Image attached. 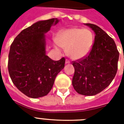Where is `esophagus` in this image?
Wrapping results in <instances>:
<instances>
[{
    "mask_svg": "<svg viewBox=\"0 0 124 124\" xmlns=\"http://www.w3.org/2000/svg\"><path fill=\"white\" fill-rule=\"evenodd\" d=\"M69 63H70V61L68 59H66L65 60V64H69Z\"/></svg>",
    "mask_w": 124,
    "mask_h": 124,
    "instance_id": "obj_1",
    "label": "esophagus"
}]
</instances>
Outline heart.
<instances>
[{
	"instance_id": "b5f03b06",
	"label": "heart",
	"mask_w": 124,
	"mask_h": 124,
	"mask_svg": "<svg viewBox=\"0 0 124 124\" xmlns=\"http://www.w3.org/2000/svg\"><path fill=\"white\" fill-rule=\"evenodd\" d=\"M55 40L57 45L66 50V53L70 58L79 59L91 50L94 36L87 29L72 28L59 32Z\"/></svg>"
}]
</instances>
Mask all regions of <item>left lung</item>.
<instances>
[{
  "label": "left lung",
  "instance_id": "left-lung-1",
  "mask_svg": "<svg viewBox=\"0 0 124 124\" xmlns=\"http://www.w3.org/2000/svg\"><path fill=\"white\" fill-rule=\"evenodd\" d=\"M95 33L90 52L72 62L75 71L72 86L77 92L85 96L98 94L110 85L118 68L119 52L113 39L99 26L86 23Z\"/></svg>",
  "mask_w": 124,
  "mask_h": 124
}]
</instances>
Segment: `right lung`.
<instances>
[{"label":"right lung","instance_id":"right-lung-1","mask_svg":"<svg viewBox=\"0 0 124 124\" xmlns=\"http://www.w3.org/2000/svg\"><path fill=\"white\" fill-rule=\"evenodd\" d=\"M59 20L39 21L24 29L10 47L8 70L12 83L23 94L32 98L46 96L57 75L65 66V58L53 60L46 55L45 33Z\"/></svg>","mask_w":124,"mask_h":124}]
</instances>
